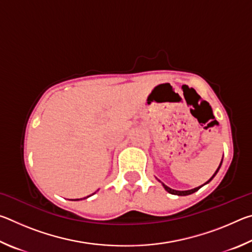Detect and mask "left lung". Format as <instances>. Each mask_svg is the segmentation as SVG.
Here are the masks:
<instances>
[{
	"instance_id": "1",
	"label": "left lung",
	"mask_w": 252,
	"mask_h": 252,
	"mask_svg": "<svg viewBox=\"0 0 252 252\" xmlns=\"http://www.w3.org/2000/svg\"><path fill=\"white\" fill-rule=\"evenodd\" d=\"M221 163H222V160H221ZM221 163H220V165H219V168L217 169V171L215 172V174H213V176L209 179V180L204 183V185H207V183H209L210 182L213 178H215V176L217 173H218V171H219V169H220V167H221ZM204 185H202V186H204ZM162 186H163V188L165 190L168 191L169 193H171V194H176V195H188V194H191V193H193V192H195V191H198L200 188H201L202 186H200V187H198V188H194V189H191V190H186V191H179V190H173V189H171V188H169L168 186H165V185H163V183H162Z\"/></svg>"
}]
</instances>
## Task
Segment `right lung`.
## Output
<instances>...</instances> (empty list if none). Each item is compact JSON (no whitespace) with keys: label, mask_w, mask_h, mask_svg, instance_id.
Here are the masks:
<instances>
[{"label":"right lung","mask_w":252,"mask_h":252,"mask_svg":"<svg viewBox=\"0 0 252 252\" xmlns=\"http://www.w3.org/2000/svg\"><path fill=\"white\" fill-rule=\"evenodd\" d=\"M89 197H90V195H89ZM87 198H88V197H87ZM84 199H85V198H84ZM75 200H80V199H75Z\"/></svg>","instance_id":"add662e5"}]
</instances>
